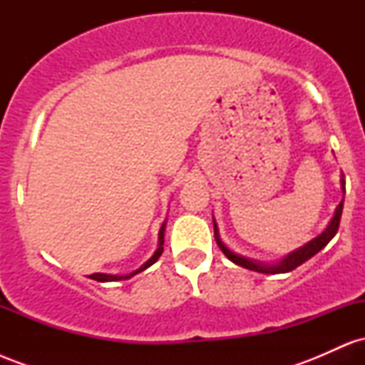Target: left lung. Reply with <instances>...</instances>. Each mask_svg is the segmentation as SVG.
Segmentation results:
<instances>
[{
	"label": "left lung",
	"mask_w": 365,
	"mask_h": 365,
	"mask_svg": "<svg viewBox=\"0 0 365 365\" xmlns=\"http://www.w3.org/2000/svg\"><path fill=\"white\" fill-rule=\"evenodd\" d=\"M341 190H343V194H345V180H343V175H341ZM341 211H343V200L340 204H338L336 211H334V216L331 217L329 225L326 226V230L321 233V235H317L316 238H312L311 242H307L305 245L299 247V249L293 250V252H290L288 255H284L282 261L276 262V264H264V262H259V261H252V259L244 257V255L235 254L233 250H230L228 247H226L223 242H221L220 233H217V225H216L215 217H212V221H215V238H216L217 247L223 250V254L226 255V257H228L232 262L238 264V266L245 267V269L257 271V273H264V274L290 273V271L295 269V267H299L300 264L309 261V259H311L312 255H316L317 252H319L321 249H324V247L329 244L331 238L336 235L338 226H340V220H341Z\"/></svg>",
	"instance_id": "left-lung-1"
}]
</instances>
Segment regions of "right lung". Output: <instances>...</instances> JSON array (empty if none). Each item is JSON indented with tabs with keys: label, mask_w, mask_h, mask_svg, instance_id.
Returning a JSON list of instances; mask_svg holds the SVG:
<instances>
[{
	"label": "right lung",
	"mask_w": 365,
	"mask_h": 365,
	"mask_svg": "<svg viewBox=\"0 0 365 365\" xmlns=\"http://www.w3.org/2000/svg\"><path fill=\"white\" fill-rule=\"evenodd\" d=\"M165 226H166V223H163L161 230H159V247H158V250H156V252L153 254V257H150L148 262L142 264V266L139 267V269H135V271H133V273L125 274V276H118V274H104V273H94V274H91L89 278H91V279H96V282H101V283H104V282H120V279H128V278H132L133 274H137V273H140V271L148 269L149 266H153V264L158 261L159 255L163 254V244H165Z\"/></svg>",
	"instance_id": "add662e5"
}]
</instances>
